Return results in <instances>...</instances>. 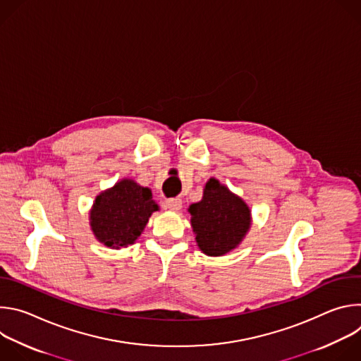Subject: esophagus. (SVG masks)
Here are the masks:
<instances>
[{"label":"esophagus","instance_id":"esophagus-1","mask_svg":"<svg viewBox=\"0 0 361 361\" xmlns=\"http://www.w3.org/2000/svg\"><path fill=\"white\" fill-rule=\"evenodd\" d=\"M164 207L171 210V212H178L181 210L183 207V202L180 198H169L166 202H164Z\"/></svg>","mask_w":361,"mask_h":361}]
</instances>
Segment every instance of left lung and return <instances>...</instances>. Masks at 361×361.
Returning a JSON list of instances; mask_svg holds the SVG:
<instances>
[{"label":"left lung","mask_w":361,"mask_h":361,"mask_svg":"<svg viewBox=\"0 0 361 361\" xmlns=\"http://www.w3.org/2000/svg\"><path fill=\"white\" fill-rule=\"evenodd\" d=\"M188 213L195 243L210 257L235 250L252 223L248 204L214 177L205 183L202 198L190 205Z\"/></svg>","instance_id":"obj_1"}]
</instances>
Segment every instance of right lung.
I'll list each match as a JSON object with an SVG mask.
<instances>
[{
    "label": "right lung",
    "mask_w": 361,
    "mask_h": 361,
    "mask_svg": "<svg viewBox=\"0 0 361 361\" xmlns=\"http://www.w3.org/2000/svg\"><path fill=\"white\" fill-rule=\"evenodd\" d=\"M154 212H159V204L151 190L133 178H123L95 197L90 227L102 245L120 250L135 243Z\"/></svg>",
    "instance_id": "obj_1"
}]
</instances>
